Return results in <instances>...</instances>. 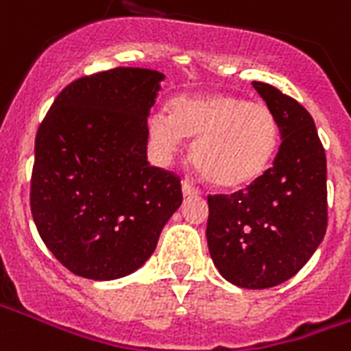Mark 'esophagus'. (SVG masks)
Here are the masks:
<instances>
[{
	"label": "esophagus",
	"instance_id": "esophagus-1",
	"mask_svg": "<svg viewBox=\"0 0 351 351\" xmlns=\"http://www.w3.org/2000/svg\"><path fill=\"white\" fill-rule=\"evenodd\" d=\"M182 191H184V195H199V187H195L193 182L189 180H182Z\"/></svg>",
	"mask_w": 351,
	"mask_h": 351
}]
</instances>
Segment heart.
Here are the masks:
<instances>
[{
  "label": "heart",
  "mask_w": 351,
  "mask_h": 351,
  "mask_svg": "<svg viewBox=\"0 0 351 351\" xmlns=\"http://www.w3.org/2000/svg\"><path fill=\"white\" fill-rule=\"evenodd\" d=\"M152 143L165 156L195 138L193 164L213 186L239 189L263 175L280 143V123L263 103L228 93L178 97L171 114L154 112L147 121Z\"/></svg>",
  "instance_id": "b5f03b06"
}]
</instances>
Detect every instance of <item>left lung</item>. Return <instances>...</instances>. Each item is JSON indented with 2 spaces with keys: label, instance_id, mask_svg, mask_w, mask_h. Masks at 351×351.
Instances as JSON below:
<instances>
[{
  "label": "left lung",
  "instance_id": "8db88e82",
  "mask_svg": "<svg viewBox=\"0 0 351 351\" xmlns=\"http://www.w3.org/2000/svg\"><path fill=\"white\" fill-rule=\"evenodd\" d=\"M280 123L272 167L247 189L208 195V248L234 285L267 289L309 261L328 228L326 152L311 114L267 82H252Z\"/></svg>",
  "mask_w": 351,
  "mask_h": 351
}]
</instances>
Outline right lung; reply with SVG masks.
Segmentation results:
<instances>
[{
	"mask_svg": "<svg viewBox=\"0 0 351 351\" xmlns=\"http://www.w3.org/2000/svg\"><path fill=\"white\" fill-rule=\"evenodd\" d=\"M164 75L114 68L69 82L34 140L31 213L53 256L77 276L140 269L182 204L180 176L147 162V117Z\"/></svg>",
	"mask_w": 351,
	"mask_h": 351,
	"instance_id": "add662e5",
	"label": "right lung"
}]
</instances>
